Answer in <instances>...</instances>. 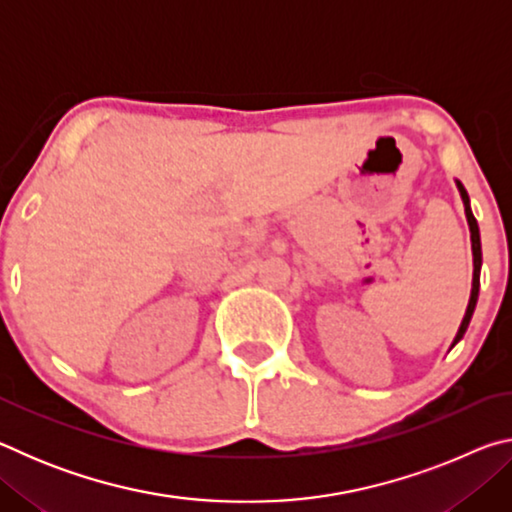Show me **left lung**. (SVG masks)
<instances>
[{
  "mask_svg": "<svg viewBox=\"0 0 512 512\" xmlns=\"http://www.w3.org/2000/svg\"><path fill=\"white\" fill-rule=\"evenodd\" d=\"M456 187H458V194L463 198V207H465V216H467V225H470V239H472V257H474V273H472V293H470V302H467V309H465V316L461 320V327H458V332L454 336V345L463 339V334L467 332V325H470L472 314H474V307H476V300H479V287H481V264H483V257H481V235H479V223H476L474 214H472V207H470V196H467L465 187L461 185V180H456Z\"/></svg>",
  "mask_w": 512,
  "mask_h": 512,
  "instance_id": "obj_1",
  "label": "left lung"
}]
</instances>
